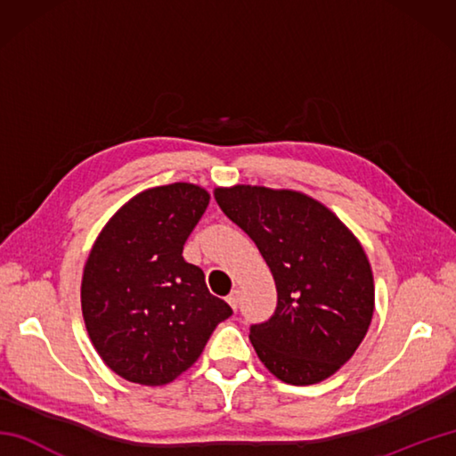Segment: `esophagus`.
<instances>
[{
    "label": "esophagus",
    "mask_w": 456,
    "mask_h": 456,
    "mask_svg": "<svg viewBox=\"0 0 456 456\" xmlns=\"http://www.w3.org/2000/svg\"><path fill=\"white\" fill-rule=\"evenodd\" d=\"M227 304L233 309H237V305H239V292H237V289L227 296Z\"/></svg>",
    "instance_id": "34e87169"
}]
</instances>
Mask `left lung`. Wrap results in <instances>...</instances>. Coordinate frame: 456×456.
<instances>
[{"label": "left lung", "instance_id": "8db88e82", "mask_svg": "<svg viewBox=\"0 0 456 456\" xmlns=\"http://www.w3.org/2000/svg\"><path fill=\"white\" fill-rule=\"evenodd\" d=\"M213 193L255 240L276 282L274 315L250 327L258 358L286 384L333 376L372 322L374 278L362 245L331 209L302 191L237 183Z\"/></svg>", "mask_w": 456, "mask_h": 456}]
</instances>
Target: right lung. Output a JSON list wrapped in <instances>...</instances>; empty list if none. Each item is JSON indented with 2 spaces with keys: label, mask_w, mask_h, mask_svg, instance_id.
Listing matches in <instances>:
<instances>
[{
  "label": "right lung",
  "mask_w": 456,
  "mask_h": 456,
  "mask_svg": "<svg viewBox=\"0 0 456 456\" xmlns=\"http://www.w3.org/2000/svg\"><path fill=\"white\" fill-rule=\"evenodd\" d=\"M208 203V190L190 182L149 188L95 239L82 276V315L102 361L125 380H176L233 314L209 294L203 270L182 256Z\"/></svg>",
  "instance_id": "right-lung-1"
}]
</instances>
